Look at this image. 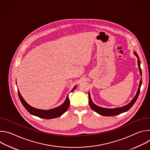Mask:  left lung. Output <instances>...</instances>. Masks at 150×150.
Returning a JSON list of instances; mask_svg holds the SVG:
<instances>
[{"label":"left lung","mask_w":150,"mask_h":150,"mask_svg":"<svg viewBox=\"0 0 150 150\" xmlns=\"http://www.w3.org/2000/svg\"><path fill=\"white\" fill-rule=\"evenodd\" d=\"M134 54L138 58V65L139 67V72H140V75L141 76H142V71H141V69L140 67V60H139V58L137 54V53L134 52ZM142 84V79H141L140 81H139V87L137 91V93L135 95V96L134 97V98L131 100V101L123 107H121V108H115V109H107V108H101V107H99L97 105H96L92 101L91 96H90V93H88V98H89V104L90 106L91 107V108L96 112H97V113H98L100 115L102 116H116L117 115H119L120 113H124L126 111H127L128 110H129L132 105L135 104V103L136 102L139 93H140V88Z\"/></svg>","instance_id":"obj_1"}]
</instances>
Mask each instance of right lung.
<instances>
[{"label":"right lung","instance_id":"1","mask_svg":"<svg viewBox=\"0 0 150 150\" xmlns=\"http://www.w3.org/2000/svg\"><path fill=\"white\" fill-rule=\"evenodd\" d=\"M76 86H75L72 90L71 92H72L76 88ZM18 96L19 97V99L21 100V102L22 103L23 105H24V108L26 109V110L31 115L36 116L37 117H39L40 118L46 119H51L56 118L58 117H60L62 116L64 113L66 112L67 110L68 109L69 105H70V101L69 99L68 95L65 101L61 105L56 108L54 109H50V110H41L35 109L34 108H33L31 105H30L23 98L22 96L21 95L19 90H18Z\"/></svg>","mask_w":150,"mask_h":150}]
</instances>
